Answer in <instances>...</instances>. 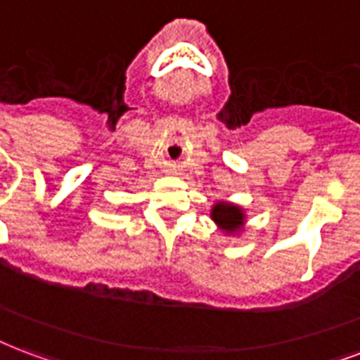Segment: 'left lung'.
<instances>
[{
	"label": "left lung",
	"mask_w": 360,
	"mask_h": 360,
	"mask_svg": "<svg viewBox=\"0 0 360 360\" xmlns=\"http://www.w3.org/2000/svg\"><path fill=\"white\" fill-rule=\"evenodd\" d=\"M210 218L226 233H237L245 226V214L233 202H216L212 210H210Z\"/></svg>",
	"instance_id": "8db88e82"
}]
</instances>
